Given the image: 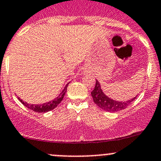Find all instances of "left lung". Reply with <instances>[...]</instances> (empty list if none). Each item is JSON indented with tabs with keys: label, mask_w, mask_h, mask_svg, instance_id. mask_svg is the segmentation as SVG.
Wrapping results in <instances>:
<instances>
[{
	"label": "left lung",
	"mask_w": 161,
	"mask_h": 161,
	"mask_svg": "<svg viewBox=\"0 0 161 161\" xmlns=\"http://www.w3.org/2000/svg\"><path fill=\"white\" fill-rule=\"evenodd\" d=\"M91 96H92L94 103L99 106V108L103 109V110H106L110 113H115L124 109L134 100L136 98H132L131 99H128L127 101H117L108 97L106 94L103 92V89H101V85L99 81L96 80V86L94 89L91 92Z\"/></svg>",
	"instance_id": "8db88e82"
}]
</instances>
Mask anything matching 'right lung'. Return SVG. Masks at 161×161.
<instances>
[{"instance_id": "obj_1", "label": "right lung", "mask_w": 161, "mask_h": 161, "mask_svg": "<svg viewBox=\"0 0 161 161\" xmlns=\"http://www.w3.org/2000/svg\"><path fill=\"white\" fill-rule=\"evenodd\" d=\"M69 84V83L66 84V86H65V88L62 91V92L56 98H55L53 100H51L49 102L43 103V104H29V103L26 102H24L22 99H21L20 98H18V99H19L20 102L22 103L24 106H25L28 109H31V110L37 112V113H46V112L51 111L55 109V107L58 106L59 103L62 102V100L64 98V96H65V92L67 91V87Z\"/></svg>"}]
</instances>
